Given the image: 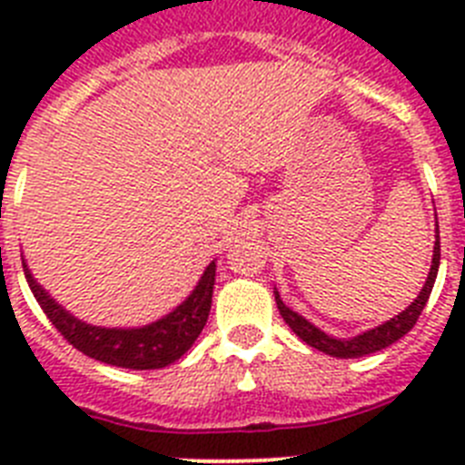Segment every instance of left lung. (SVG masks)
Here are the masks:
<instances>
[{"label": "left lung", "mask_w": 465, "mask_h": 465, "mask_svg": "<svg viewBox=\"0 0 465 465\" xmlns=\"http://www.w3.org/2000/svg\"><path fill=\"white\" fill-rule=\"evenodd\" d=\"M438 268H440V230H435V246H433V262H430V272L426 277L424 289L419 291L417 300H414L412 305L408 307L405 312H401L398 316L384 322L381 326L372 328V331H365L363 335H356L351 340H335L331 335H326L323 331H319L316 326H312L307 319L298 314V312L289 310V307L283 305V300L279 298V291L274 289V300H277L279 314L283 316V322L289 323L291 331L298 335L302 342H307L310 347L319 349L323 354L335 356V359H359V356L365 354H375L380 349H386L389 344H393L396 340H401L405 332H410L417 323L419 314L429 302V295L433 291L435 277H438Z\"/></svg>", "instance_id": "8db88e82"}]
</instances>
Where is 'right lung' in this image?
Wrapping results in <instances>:
<instances>
[{"label":"right lung","mask_w":465,"mask_h":465,"mask_svg":"<svg viewBox=\"0 0 465 465\" xmlns=\"http://www.w3.org/2000/svg\"><path fill=\"white\" fill-rule=\"evenodd\" d=\"M23 270L41 310L46 312L57 332L72 347L84 351L90 359L102 361L106 365H116V368H130V371L165 368V365L174 363L186 354L207 323L209 310H212L213 277H216V262L212 261L193 289V293L183 300L182 305L158 322L149 323V326L102 328L84 323L57 305L55 300L36 283L25 261Z\"/></svg>","instance_id":"obj_1"}]
</instances>
